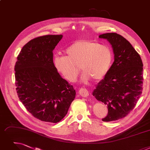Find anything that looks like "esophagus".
I'll return each mask as SVG.
<instances>
[{
    "instance_id": "obj_1",
    "label": "esophagus",
    "mask_w": 150,
    "mask_h": 150,
    "mask_svg": "<svg viewBox=\"0 0 150 150\" xmlns=\"http://www.w3.org/2000/svg\"><path fill=\"white\" fill-rule=\"evenodd\" d=\"M79 94L83 97H86L89 96V91L86 89L81 88L79 91Z\"/></svg>"
}]
</instances>
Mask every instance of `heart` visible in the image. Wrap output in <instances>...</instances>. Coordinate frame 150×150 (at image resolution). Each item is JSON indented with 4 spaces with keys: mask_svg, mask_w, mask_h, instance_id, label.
<instances>
[{
    "mask_svg": "<svg viewBox=\"0 0 150 150\" xmlns=\"http://www.w3.org/2000/svg\"><path fill=\"white\" fill-rule=\"evenodd\" d=\"M67 56L56 55L53 58L56 70L69 81H74L80 71H83L81 80L88 82L103 79L109 71L113 61L110 48L105 45L88 40L74 42L66 49Z\"/></svg>",
    "mask_w": 150,
    "mask_h": 150,
    "instance_id": "b5f03b06",
    "label": "heart"
}]
</instances>
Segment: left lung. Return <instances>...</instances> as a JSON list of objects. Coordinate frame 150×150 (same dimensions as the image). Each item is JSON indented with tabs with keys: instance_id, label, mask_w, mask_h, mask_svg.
<instances>
[{
	"instance_id": "1",
	"label": "left lung",
	"mask_w": 150,
	"mask_h": 150,
	"mask_svg": "<svg viewBox=\"0 0 150 150\" xmlns=\"http://www.w3.org/2000/svg\"><path fill=\"white\" fill-rule=\"evenodd\" d=\"M112 45L114 62L107 75L93 92V96L108 108L103 121L125 117L135 106L142 94L143 63L140 55L125 38L116 33L99 36Z\"/></svg>"
}]
</instances>
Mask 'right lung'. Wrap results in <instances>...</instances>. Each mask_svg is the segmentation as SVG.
Wrapping results in <instances>:
<instances>
[{"label": "right lung", "instance_id": "right-lung-1", "mask_svg": "<svg viewBox=\"0 0 150 150\" xmlns=\"http://www.w3.org/2000/svg\"><path fill=\"white\" fill-rule=\"evenodd\" d=\"M62 35L32 39L17 57L15 84L19 100L35 118L56 123L67 113L76 92L53 63V51Z\"/></svg>", "mask_w": 150, "mask_h": 150}]
</instances>
